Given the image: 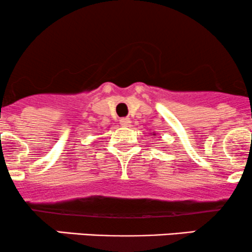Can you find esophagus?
Segmentation results:
<instances>
[{
	"label": "esophagus",
	"mask_w": 252,
	"mask_h": 252,
	"mask_svg": "<svg viewBox=\"0 0 252 252\" xmlns=\"http://www.w3.org/2000/svg\"><path fill=\"white\" fill-rule=\"evenodd\" d=\"M130 123H131V121H130L129 118H121L120 120V124L122 126H129Z\"/></svg>",
	"instance_id": "34e87169"
}]
</instances>
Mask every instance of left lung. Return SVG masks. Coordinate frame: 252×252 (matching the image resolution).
<instances>
[{"label": "left lung", "instance_id": "obj_1", "mask_svg": "<svg viewBox=\"0 0 252 252\" xmlns=\"http://www.w3.org/2000/svg\"><path fill=\"white\" fill-rule=\"evenodd\" d=\"M153 135H154V136H155V134H154V132H153Z\"/></svg>", "mask_w": 252, "mask_h": 252}]
</instances>
